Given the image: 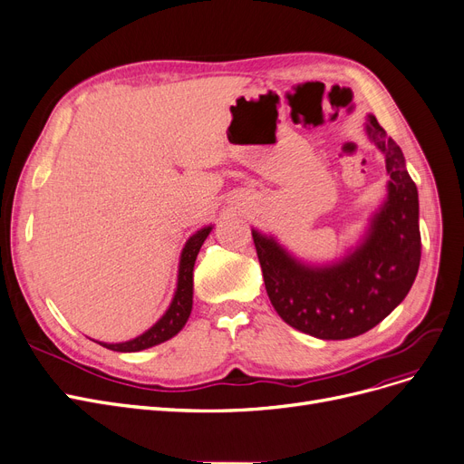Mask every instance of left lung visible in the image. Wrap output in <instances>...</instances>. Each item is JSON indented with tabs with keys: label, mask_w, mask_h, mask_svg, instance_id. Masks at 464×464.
<instances>
[{
	"label": "left lung",
	"mask_w": 464,
	"mask_h": 464,
	"mask_svg": "<svg viewBox=\"0 0 464 464\" xmlns=\"http://www.w3.org/2000/svg\"><path fill=\"white\" fill-rule=\"evenodd\" d=\"M364 132L385 157L387 197L366 231L330 264H309L276 237L252 229L266 290L278 316L318 339L366 334L404 301L420 261L419 193L406 157L373 115Z\"/></svg>",
	"instance_id": "left-lung-1"
}]
</instances>
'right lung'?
<instances>
[{"instance_id": "1", "label": "right lung", "mask_w": 464, "mask_h": 464, "mask_svg": "<svg viewBox=\"0 0 464 464\" xmlns=\"http://www.w3.org/2000/svg\"><path fill=\"white\" fill-rule=\"evenodd\" d=\"M214 226H207L203 229H198L193 233L182 248V254H179V266H178V280H176V290L174 297L170 301L169 309L165 314L160 316L155 324L146 330L144 334H140L134 339L123 341V343H104V341H96L106 349L117 351V353H138L150 347H155L159 343H165L170 337H174L179 330L186 326V322L191 314L193 307V267H195V259L197 254L203 246L207 237L210 235Z\"/></svg>"}]
</instances>
